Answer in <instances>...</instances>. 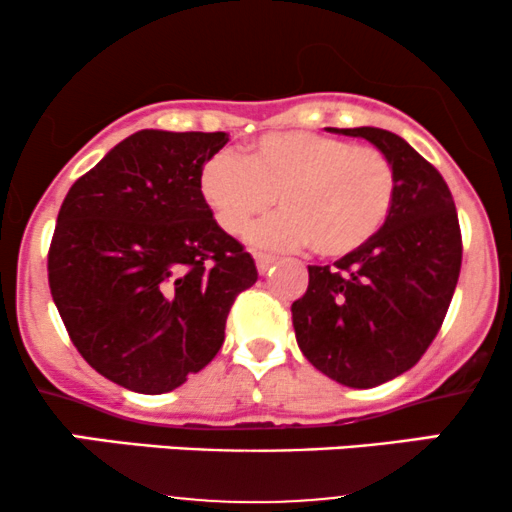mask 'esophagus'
I'll return each mask as SVG.
<instances>
[{
	"instance_id": "34e87169",
	"label": "esophagus",
	"mask_w": 512,
	"mask_h": 512,
	"mask_svg": "<svg viewBox=\"0 0 512 512\" xmlns=\"http://www.w3.org/2000/svg\"><path fill=\"white\" fill-rule=\"evenodd\" d=\"M276 262V257L272 255H264V252H255V264H257V272L267 274L272 269V264Z\"/></svg>"
}]
</instances>
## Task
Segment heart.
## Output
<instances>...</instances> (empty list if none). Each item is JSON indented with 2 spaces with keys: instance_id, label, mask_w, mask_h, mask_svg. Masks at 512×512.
<instances>
[{
  "instance_id": "heart-1",
  "label": "heart",
  "mask_w": 512,
  "mask_h": 512,
  "mask_svg": "<svg viewBox=\"0 0 512 512\" xmlns=\"http://www.w3.org/2000/svg\"><path fill=\"white\" fill-rule=\"evenodd\" d=\"M199 192L226 233L257 223L250 240L264 248H303L325 260L354 255L380 233L395 204V166L375 146L313 132H272L248 154L219 151L199 173Z\"/></svg>"
}]
</instances>
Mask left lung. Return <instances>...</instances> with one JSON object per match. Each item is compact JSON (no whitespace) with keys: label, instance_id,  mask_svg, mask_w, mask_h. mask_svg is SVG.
Listing matches in <instances>:
<instances>
[{"label":"left lung","instance_id":"8db88e82","mask_svg":"<svg viewBox=\"0 0 512 512\" xmlns=\"http://www.w3.org/2000/svg\"><path fill=\"white\" fill-rule=\"evenodd\" d=\"M327 129L368 139L397 175L378 236L334 267L310 264L308 291L291 305L303 356L363 390L402 375L436 339L462 267L460 221L443 175L402 137L378 127Z\"/></svg>","mask_w":512,"mask_h":512}]
</instances>
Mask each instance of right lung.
<instances>
[{
  "mask_svg": "<svg viewBox=\"0 0 512 512\" xmlns=\"http://www.w3.org/2000/svg\"><path fill=\"white\" fill-rule=\"evenodd\" d=\"M226 142V132H134L57 214L52 301L88 366L132 392H170L207 366L233 301L257 281L250 252L199 192Z\"/></svg>",
  "mask_w": 512,
  "mask_h": 512,
  "instance_id": "add662e5",
  "label": "right lung"
}]
</instances>
